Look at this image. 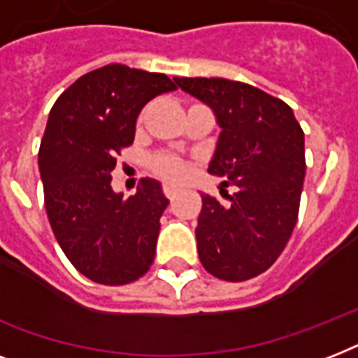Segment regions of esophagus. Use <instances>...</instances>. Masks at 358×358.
I'll return each mask as SVG.
<instances>
[{
	"label": "esophagus",
	"instance_id": "1",
	"mask_svg": "<svg viewBox=\"0 0 358 358\" xmlns=\"http://www.w3.org/2000/svg\"><path fill=\"white\" fill-rule=\"evenodd\" d=\"M163 193H165V196H167V199H173V196L178 193V189H176V187H173V185H165V187H163Z\"/></svg>",
	"mask_w": 358,
	"mask_h": 358
}]
</instances>
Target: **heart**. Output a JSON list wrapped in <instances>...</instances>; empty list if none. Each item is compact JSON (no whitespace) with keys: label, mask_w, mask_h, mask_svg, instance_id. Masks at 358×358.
I'll use <instances>...</instances> for the list:
<instances>
[{"label":"heart","mask_w":358,"mask_h":358,"mask_svg":"<svg viewBox=\"0 0 358 358\" xmlns=\"http://www.w3.org/2000/svg\"><path fill=\"white\" fill-rule=\"evenodd\" d=\"M152 167L162 178L165 180H180L185 174L184 162L176 156H169V154H162L152 159Z\"/></svg>","instance_id":"obj_1"}]
</instances>
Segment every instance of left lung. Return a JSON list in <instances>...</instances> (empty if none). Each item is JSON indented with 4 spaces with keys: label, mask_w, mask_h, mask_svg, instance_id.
<instances>
[{
    "label": "left lung",
    "mask_w": 358,
    "mask_h": 358,
    "mask_svg": "<svg viewBox=\"0 0 358 358\" xmlns=\"http://www.w3.org/2000/svg\"><path fill=\"white\" fill-rule=\"evenodd\" d=\"M174 81L213 109L221 135L208 173L238 187L229 204L201 195L199 258L221 280L258 277L275 264L297 223L305 134L288 103L256 87L223 78Z\"/></svg>",
    "instance_id": "obj_1"
}]
</instances>
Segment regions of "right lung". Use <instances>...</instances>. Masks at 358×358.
<instances>
[{
	"instance_id": "1",
	"label": "right lung",
	"mask_w": 358,
	"mask_h": 358,
	"mask_svg": "<svg viewBox=\"0 0 358 358\" xmlns=\"http://www.w3.org/2000/svg\"><path fill=\"white\" fill-rule=\"evenodd\" d=\"M174 89L165 74L106 64L76 80L50 111L38 150L48 221L70 264L92 282H134L154 262L169 204L162 185L143 178L124 199L111 189V173L134 143L141 109Z\"/></svg>"
}]
</instances>
